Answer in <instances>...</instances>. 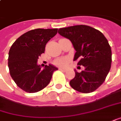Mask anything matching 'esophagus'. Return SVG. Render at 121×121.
I'll return each mask as SVG.
<instances>
[{
	"mask_svg": "<svg viewBox=\"0 0 121 121\" xmlns=\"http://www.w3.org/2000/svg\"><path fill=\"white\" fill-rule=\"evenodd\" d=\"M60 70H61V71H63V72H65V71H66V69L63 68H60Z\"/></svg>",
	"mask_w": 121,
	"mask_h": 121,
	"instance_id": "esophagus-1",
	"label": "esophagus"
}]
</instances>
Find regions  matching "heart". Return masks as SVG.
<instances>
[{"label": "heart", "instance_id": "obj_1", "mask_svg": "<svg viewBox=\"0 0 121 121\" xmlns=\"http://www.w3.org/2000/svg\"><path fill=\"white\" fill-rule=\"evenodd\" d=\"M68 61V59L67 57H61L55 61V64L60 66H64L67 64Z\"/></svg>", "mask_w": 121, "mask_h": 121}]
</instances>
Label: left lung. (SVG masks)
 Wrapping results in <instances>:
<instances>
[{
    "label": "left lung",
    "mask_w": 121,
    "mask_h": 121,
    "mask_svg": "<svg viewBox=\"0 0 121 121\" xmlns=\"http://www.w3.org/2000/svg\"><path fill=\"white\" fill-rule=\"evenodd\" d=\"M60 35L68 39L76 50L73 60L84 69L78 72L69 82L72 88L82 93H90L104 82L112 62L111 48L100 31L87 25H75L61 28Z\"/></svg>",
    "instance_id": "left-lung-1"
}]
</instances>
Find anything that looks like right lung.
Returning a JSON list of instances; mask_svg holds the SVG:
<instances>
[{"mask_svg": "<svg viewBox=\"0 0 121 121\" xmlns=\"http://www.w3.org/2000/svg\"><path fill=\"white\" fill-rule=\"evenodd\" d=\"M57 33V29H36L19 37L9 53L8 65L10 74L20 88L34 93L46 87L57 68L52 64L43 69L37 60L45 52V45Z\"/></svg>", "mask_w": 121, "mask_h": 121, "instance_id": "add662e5", "label": "right lung"}]
</instances>
